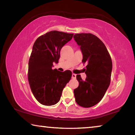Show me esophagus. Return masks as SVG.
I'll use <instances>...</instances> for the list:
<instances>
[{"label": "esophagus", "mask_w": 135, "mask_h": 135, "mask_svg": "<svg viewBox=\"0 0 135 135\" xmlns=\"http://www.w3.org/2000/svg\"><path fill=\"white\" fill-rule=\"evenodd\" d=\"M72 79H76V74H74V73H73V74H72Z\"/></svg>", "instance_id": "34e87169"}]
</instances>
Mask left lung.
<instances>
[{
  "label": "left lung",
  "mask_w": 135,
  "mask_h": 135,
  "mask_svg": "<svg viewBox=\"0 0 135 135\" xmlns=\"http://www.w3.org/2000/svg\"><path fill=\"white\" fill-rule=\"evenodd\" d=\"M83 54L82 62L87 64L86 80L80 75L76 78L79 83L74 90L77 104L84 108L95 105L101 100L110 84L113 64L104 43L91 33H79L74 36Z\"/></svg>",
  "instance_id": "left-lung-1"
}]
</instances>
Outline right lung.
<instances>
[{"label":"right lung","instance_id":"add662e5","mask_svg":"<svg viewBox=\"0 0 135 135\" xmlns=\"http://www.w3.org/2000/svg\"><path fill=\"white\" fill-rule=\"evenodd\" d=\"M73 34L51 31L38 37L34 43L28 61V80L31 92L38 102L54 105L59 102L62 90L71 78L70 70L52 69L58 62L60 51Z\"/></svg>","mask_w":135,"mask_h":135}]
</instances>
